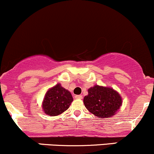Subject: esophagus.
<instances>
[{
    "instance_id": "obj_1",
    "label": "esophagus",
    "mask_w": 154,
    "mask_h": 154,
    "mask_svg": "<svg viewBox=\"0 0 154 154\" xmlns=\"http://www.w3.org/2000/svg\"><path fill=\"white\" fill-rule=\"evenodd\" d=\"M75 97L76 99H82L83 98V96L80 95V94H77V95H75Z\"/></svg>"
}]
</instances>
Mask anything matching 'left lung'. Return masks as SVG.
<instances>
[{
	"mask_svg": "<svg viewBox=\"0 0 154 154\" xmlns=\"http://www.w3.org/2000/svg\"><path fill=\"white\" fill-rule=\"evenodd\" d=\"M83 103L88 111L99 118L109 119L116 115L122 104V99L112 88L95 85L88 89Z\"/></svg>",
	"mask_w": 154,
	"mask_h": 154,
	"instance_id": "1",
	"label": "left lung"
}]
</instances>
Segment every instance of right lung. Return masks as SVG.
Listing matches in <instances>:
<instances>
[{
	"instance_id": "right-lung-1",
	"label": "right lung",
	"mask_w": 154,
	"mask_h": 154,
	"mask_svg": "<svg viewBox=\"0 0 154 154\" xmlns=\"http://www.w3.org/2000/svg\"><path fill=\"white\" fill-rule=\"evenodd\" d=\"M73 97L60 83L48 90L42 102L43 111L50 116H57L69 108Z\"/></svg>"
}]
</instances>
